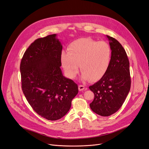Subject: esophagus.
I'll list each match as a JSON object with an SVG mask.
<instances>
[{
  "mask_svg": "<svg viewBox=\"0 0 149 149\" xmlns=\"http://www.w3.org/2000/svg\"><path fill=\"white\" fill-rule=\"evenodd\" d=\"M78 89H79V91H83V90L85 89V86L84 85H79Z\"/></svg>",
  "mask_w": 149,
  "mask_h": 149,
  "instance_id": "obj_1",
  "label": "esophagus"
}]
</instances>
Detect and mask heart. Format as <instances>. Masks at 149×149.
<instances>
[{"instance_id": "1", "label": "heart", "mask_w": 149, "mask_h": 149, "mask_svg": "<svg viewBox=\"0 0 149 149\" xmlns=\"http://www.w3.org/2000/svg\"><path fill=\"white\" fill-rule=\"evenodd\" d=\"M68 49V52H62L61 62L70 78H74L78 74L79 65L83 81H96L102 78L109 69L112 50L106 42L79 38L71 42Z\"/></svg>"}]
</instances>
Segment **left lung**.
I'll use <instances>...</instances> for the list:
<instances>
[{"label":"left lung","instance_id":"obj_1","mask_svg":"<svg viewBox=\"0 0 149 149\" xmlns=\"http://www.w3.org/2000/svg\"><path fill=\"white\" fill-rule=\"evenodd\" d=\"M106 37L112 50L109 68L100 80L89 87L94 94L90 107L101 116H111L120 109L131 84L127 53L118 40L108 35Z\"/></svg>","mask_w":149,"mask_h":149}]
</instances>
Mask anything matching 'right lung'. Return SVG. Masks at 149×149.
<instances>
[{"mask_svg":"<svg viewBox=\"0 0 149 149\" xmlns=\"http://www.w3.org/2000/svg\"><path fill=\"white\" fill-rule=\"evenodd\" d=\"M62 45L56 34L38 38L25 51L20 63L22 89L37 113L47 120L61 119L78 93L73 80L63 75Z\"/></svg>","mask_w":149,"mask_h":149,"instance_id":"obj_1","label":"right lung"}]
</instances>
